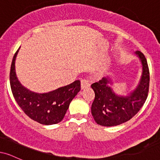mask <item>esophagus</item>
Returning <instances> with one entry per match:
<instances>
[{
	"mask_svg": "<svg viewBox=\"0 0 160 160\" xmlns=\"http://www.w3.org/2000/svg\"><path fill=\"white\" fill-rule=\"evenodd\" d=\"M89 86H90V83H89V81L87 79H83V80H81V89L89 88Z\"/></svg>",
	"mask_w": 160,
	"mask_h": 160,
	"instance_id": "1",
	"label": "esophagus"
}]
</instances>
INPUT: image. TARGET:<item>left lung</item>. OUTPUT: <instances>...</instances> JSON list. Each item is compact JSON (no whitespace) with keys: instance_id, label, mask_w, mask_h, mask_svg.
Returning <instances> with one entry per match:
<instances>
[{"instance_id":"obj_1","label":"left lung","mask_w":160,"mask_h":160,"mask_svg":"<svg viewBox=\"0 0 160 160\" xmlns=\"http://www.w3.org/2000/svg\"><path fill=\"white\" fill-rule=\"evenodd\" d=\"M135 55L140 60L142 67L141 78L136 87L126 95L117 94L110 86L111 78H103L92 84L95 92V99L91 112L97 124L102 126H118L127 122L140 111L148 97L150 74L146 58L140 51Z\"/></svg>"}]
</instances>
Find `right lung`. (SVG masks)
<instances>
[{
    "instance_id": "add662e5",
    "label": "right lung",
    "mask_w": 160,
    "mask_h": 160,
    "mask_svg": "<svg viewBox=\"0 0 160 160\" xmlns=\"http://www.w3.org/2000/svg\"><path fill=\"white\" fill-rule=\"evenodd\" d=\"M20 47L12 58L10 82L16 102L27 116L43 125H53L61 122L70 103L80 90V81L75 80L69 85L44 93L31 91L22 85L16 76L15 62Z\"/></svg>"
}]
</instances>
